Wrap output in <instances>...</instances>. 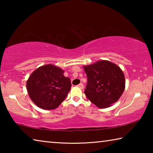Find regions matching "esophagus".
Returning a JSON list of instances; mask_svg holds the SVG:
<instances>
[{"label": "esophagus", "mask_w": 153, "mask_h": 153, "mask_svg": "<svg viewBox=\"0 0 153 153\" xmlns=\"http://www.w3.org/2000/svg\"><path fill=\"white\" fill-rule=\"evenodd\" d=\"M77 87H78L79 88H80V89H83V88H84V84H83L82 83H80L79 84L77 85Z\"/></svg>", "instance_id": "34e87169"}]
</instances>
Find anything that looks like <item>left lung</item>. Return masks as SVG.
I'll return each mask as SVG.
<instances>
[{"mask_svg": "<svg viewBox=\"0 0 153 153\" xmlns=\"http://www.w3.org/2000/svg\"><path fill=\"white\" fill-rule=\"evenodd\" d=\"M87 75L84 93L97 107H110L120 99L125 90V77L120 67L108 61L84 66Z\"/></svg>", "mask_w": 153, "mask_h": 153, "instance_id": "8db88e82", "label": "left lung"}]
</instances>
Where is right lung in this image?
<instances>
[{"instance_id": "1", "label": "right lung", "mask_w": 153, "mask_h": 153, "mask_svg": "<svg viewBox=\"0 0 153 153\" xmlns=\"http://www.w3.org/2000/svg\"><path fill=\"white\" fill-rule=\"evenodd\" d=\"M64 71L53 65H46L36 69L30 75L26 84L31 100L42 109L57 108L70 91L71 84Z\"/></svg>"}]
</instances>
